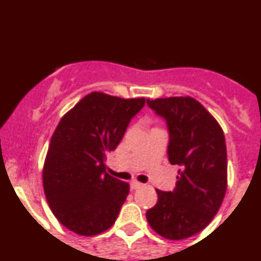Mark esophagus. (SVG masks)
Returning <instances> with one entry per match:
<instances>
[{
	"mask_svg": "<svg viewBox=\"0 0 261 261\" xmlns=\"http://www.w3.org/2000/svg\"><path fill=\"white\" fill-rule=\"evenodd\" d=\"M130 186H131V189H133V190H136V189L141 188L142 184H141V182H139V181L134 180V181H131V182H130Z\"/></svg>",
	"mask_w": 261,
	"mask_h": 261,
	"instance_id": "obj_1",
	"label": "esophagus"
}]
</instances>
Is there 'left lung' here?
Returning <instances> with one entry per match:
<instances>
[{
  "label": "left lung",
  "mask_w": 261,
  "mask_h": 261,
  "mask_svg": "<svg viewBox=\"0 0 261 261\" xmlns=\"http://www.w3.org/2000/svg\"><path fill=\"white\" fill-rule=\"evenodd\" d=\"M167 122V155L179 165L172 191L156 190L158 202L146 211L147 223L169 240L204 230L220 209L227 188L224 131L215 117L190 96L147 100Z\"/></svg>",
  "instance_id": "1"
}]
</instances>
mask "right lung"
<instances>
[{
	"instance_id": "obj_1",
	"label": "right lung",
	"mask_w": 261,
	"mask_h": 261,
	"mask_svg": "<svg viewBox=\"0 0 261 261\" xmlns=\"http://www.w3.org/2000/svg\"><path fill=\"white\" fill-rule=\"evenodd\" d=\"M145 101L95 91L57 125L43 164V190L54 215L71 231L94 237L117 219L130 185L106 172V153L116 149Z\"/></svg>"
}]
</instances>
